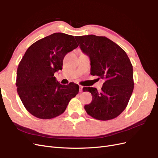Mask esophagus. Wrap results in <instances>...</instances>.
Returning a JSON list of instances; mask_svg holds the SVG:
<instances>
[{"mask_svg": "<svg viewBox=\"0 0 158 158\" xmlns=\"http://www.w3.org/2000/svg\"><path fill=\"white\" fill-rule=\"evenodd\" d=\"M79 87H80V89H79V91H80V92H82V90H83V86L82 85H79Z\"/></svg>", "mask_w": 158, "mask_h": 158, "instance_id": "esophagus-1", "label": "esophagus"}]
</instances>
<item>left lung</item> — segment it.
Returning a JSON list of instances; mask_svg holds the SVG:
<instances>
[{
	"mask_svg": "<svg viewBox=\"0 0 158 158\" xmlns=\"http://www.w3.org/2000/svg\"><path fill=\"white\" fill-rule=\"evenodd\" d=\"M84 53L89 56L91 73L104 80L101 90L84 87L92 101L85 105V111L100 121L116 118L127 107L134 89L133 69L126 52L104 36H75Z\"/></svg>",
	"mask_w": 158,
	"mask_h": 158,
	"instance_id": "obj_1",
	"label": "left lung"
}]
</instances>
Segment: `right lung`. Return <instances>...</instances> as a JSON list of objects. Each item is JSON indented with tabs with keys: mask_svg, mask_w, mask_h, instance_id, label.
<instances>
[{
	"mask_svg": "<svg viewBox=\"0 0 158 158\" xmlns=\"http://www.w3.org/2000/svg\"><path fill=\"white\" fill-rule=\"evenodd\" d=\"M74 37L55 33L33 44L18 64L17 92L27 111L41 119L63 113L79 92L78 84L62 85L54 76L62 70L64 57L77 48Z\"/></svg>",
	"mask_w": 158,
	"mask_h": 158,
	"instance_id": "obj_1",
	"label": "right lung"
}]
</instances>
